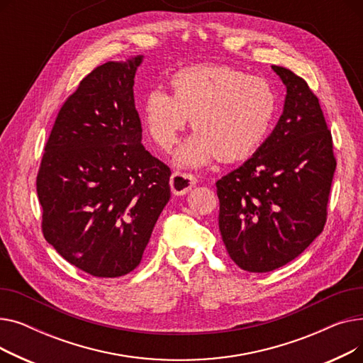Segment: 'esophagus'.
I'll list each match as a JSON object with an SVG mask.
<instances>
[{
	"mask_svg": "<svg viewBox=\"0 0 363 363\" xmlns=\"http://www.w3.org/2000/svg\"><path fill=\"white\" fill-rule=\"evenodd\" d=\"M197 178L191 174H182V172H174L170 177V188L175 196H184L196 186Z\"/></svg>",
	"mask_w": 363,
	"mask_h": 363,
	"instance_id": "esophagus-1",
	"label": "esophagus"
}]
</instances>
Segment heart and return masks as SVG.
<instances>
[{
  "mask_svg": "<svg viewBox=\"0 0 363 363\" xmlns=\"http://www.w3.org/2000/svg\"><path fill=\"white\" fill-rule=\"evenodd\" d=\"M170 91L145 95L143 119L152 141L169 150L191 118L197 132L175 155L182 167L215 157L223 163L247 159L268 135L277 113L271 84L230 66L182 69L170 78Z\"/></svg>",
  "mask_w": 363,
  "mask_h": 363,
  "instance_id": "1",
  "label": "heart"
}]
</instances>
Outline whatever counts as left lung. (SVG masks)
Here are the masks:
<instances>
[{"label":"left lung","instance_id":"obj_1","mask_svg":"<svg viewBox=\"0 0 363 363\" xmlns=\"http://www.w3.org/2000/svg\"><path fill=\"white\" fill-rule=\"evenodd\" d=\"M287 89L271 135L216 182L219 231L247 272H271L322 233L335 172L333 138L316 95L291 70L272 66Z\"/></svg>","mask_w":363,"mask_h":363}]
</instances>
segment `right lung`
Instances as JSON below:
<instances>
[{
	"instance_id": "add662e5",
	"label": "right lung",
	"mask_w": 363,
	"mask_h": 363,
	"mask_svg": "<svg viewBox=\"0 0 363 363\" xmlns=\"http://www.w3.org/2000/svg\"><path fill=\"white\" fill-rule=\"evenodd\" d=\"M143 59L85 76L57 114L36 178L45 240L99 278L137 268L170 199V169L141 144L133 78Z\"/></svg>"
}]
</instances>
